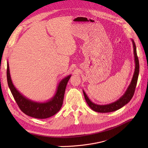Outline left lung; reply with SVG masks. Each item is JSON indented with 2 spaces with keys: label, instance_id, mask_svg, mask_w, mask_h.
Wrapping results in <instances>:
<instances>
[{
  "label": "left lung",
  "instance_id": "1",
  "mask_svg": "<svg viewBox=\"0 0 148 148\" xmlns=\"http://www.w3.org/2000/svg\"><path fill=\"white\" fill-rule=\"evenodd\" d=\"M132 41L133 46V53H134V60H135V71L133 75V77L132 79V81L130 83L129 86H128L127 90L125 91L123 95L121 96L118 100L116 101L112 102L109 104L106 105H99L97 104L92 102L89 98L86 95V92L83 89V95L86 100L87 104L89 106L90 108L93 110L94 111L97 112H101V113H107V112H114L117 110L120 109L123 107L125 105L130 102L132 99V98L133 96L134 92H135V90L136 88V86L137 84L138 78L139 75V71H140V65H139V60L137 56L136 53V47L135 43L134 42L133 39H132Z\"/></svg>",
  "mask_w": 148,
  "mask_h": 148
}]
</instances>
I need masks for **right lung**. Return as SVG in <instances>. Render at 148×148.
<instances>
[{
    "label": "right lung",
    "instance_id": "obj_1",
    "mask_svg": "<svg viewBox=\"0 0 148 148\" xmlns=\"http://www.w3.org/2000/svg\"><path fill=\"white\" fill-rule=\"evenodd\" d=\"M71 76V75L67 76L58 83L55 95L50 99L45 102L34 101L22 95L13 84L9 64L7 61V83L12 95L21 110L26 115L36 119H44L51 117L60 110L63 104L66 84Z\"/></svg>",
    "mask_w": 148,
    "mask_h": 148
}]
</instances>
